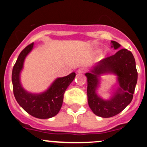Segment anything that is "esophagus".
Returning <instances> with one entry per match:
<instances>
[{
    "label": "esophagus",
    "mask_w": 147,
    "mask_h": 147,
    "mask_svg": "<svg viewBox=\"0 0 147 147\" xmlns=\"http://www.w3.org/2000/svg\"><path fill=\"white\" fill-rule=\"evenodd\" d=\"M85 70H86V69H84V67H80V68H79V69H78V73L82 74V73H84V72H85Z\"/></svg>",
    "instance_id": "1"
}]
</instances>
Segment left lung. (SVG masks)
I'll use <instances>...</instances> for the list:
<instances>
[{
  "label": "left lung",
  "mask_w": 147,
  "mask_h": 147,
  "mask_svg": "<svg viewBox=\"0 0 147 147\" xmlns=\"http://www.w3.org/2000/svg\"><path fill=\"white\" fill-rule=\"evenodd\" d=\"M115 50L121 47L116 41H111ZM113 74L117 76L118 87L111 98L105 100L97 93L101 76ZM87 79V100L94 115L104 118L112 117L120 113L129 105L133 98L137 82V71L135 59L127 49H120L114 55L100 60L92 67L90 72L85 73Z\"/></svg>",
  "instance_id": "1"
}]
</instances>
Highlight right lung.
Instances as JSON below:
<instances>
[{"instance_id": "obj_1", "label": "right lung", "mask_w": 147, "mask_h": 147, "mask_svg": "<svg viewBox=\"0 0 147 147\" xmlns=\"http://www.w3.org/2000/svg\"><path fill=\"white\" fill-rule=\"evenodd\" d=\"M34 43L22 50L12 72L13 93L16 101L29 115L38 119H49L60 112L63 105L64 93L74 80L75 72L55 80L50 87L40 93H32L23 88L20 82V73L26 57L33 49Z\"/></svg>"}]
</instances>
